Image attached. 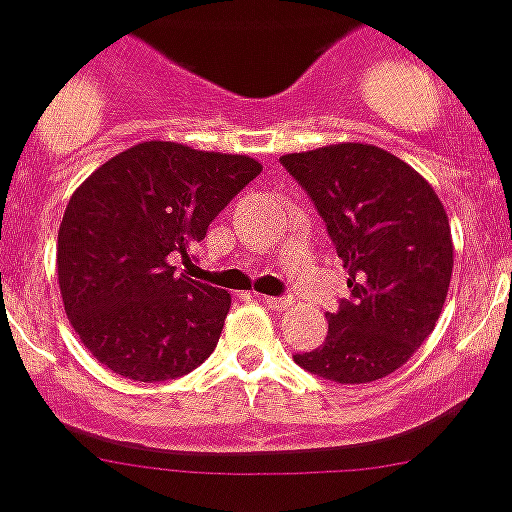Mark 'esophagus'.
Masks as SVG:
<instances>
[{
    "mask_svg": "<svg viewBox=\"0 0 512 512\" xmlns=\"http://www.w3.org/2000/svg\"><path fill=\"white\" fill-rule=\"evenodd\" d=\"M263 302L270 310H286V307L292 305V299L289 297H263Z\"/></svg>",
    "mask_w": 512,
    "mask_h": 512,
    "instance_id": "obj_1",
    "label": "esophagus"
}]
</instances>
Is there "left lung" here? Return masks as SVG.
<instances>
[{
	"label": "left lung",
	"mask_w": 512,
	"mask_h": 512,
	"mask_svg": "<svg viewBox=\"0 0 512 512\" xmlns=\"http://www.w3.org/2000/svg\"><path fill=\"white\" fill-rule=\"evenodd\" d=\"M281 162L326 220L352 292L326 313V342L294 360L336 384L389 376L429 339L450 289L455 252L442 199L405 160L360 141Z\"/></svg>",
	"instance_id": "1"
}]
</instances>
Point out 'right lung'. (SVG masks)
Here are the masks:
<instances>
[{"label": "right lung", "instance_id": "right-lung-1", "mask_svg": "<svg viewBox=\"0 0 512 512\" xmlns=\"http://www.w3.org/2000/svg\"><path fill=\"white\" fill-rule=\"evenodd\" d=\"M263 165L178 141H141L99 165L70 197L57 234L68 321L99 363L168 381L205 363L231 294L176 273L207 226Z\"/></svg>", "mask_w": 512, "mask_h": 512}]
</instances>
